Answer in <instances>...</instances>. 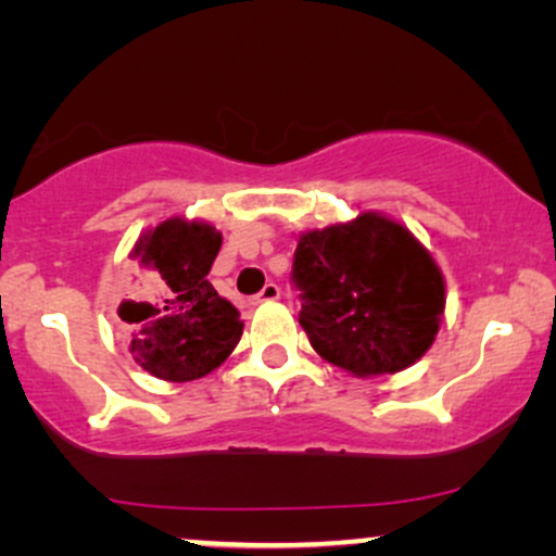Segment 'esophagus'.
I'll return each mask as SVG.
<instances>
[{"label":"esophagus","mask_w":556,"mask_h":556,"mask_svg":"<svg viewBox=\"0 0 556 556\" xmlns=\"http://www.w3.org/2000/svg\"><path fill=\"white\" fill-rule=\"evenodd\" d=\"M280 296V289L276 283H265V289L257 293V296L252 299V304H260V302H276V299Z\"/></svg>","instance_id":"esophagus-1"}]
</instances>
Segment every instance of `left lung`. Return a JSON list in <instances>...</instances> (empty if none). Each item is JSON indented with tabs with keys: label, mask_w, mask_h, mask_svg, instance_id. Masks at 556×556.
<instances>
[{
	"label": "left lung",
	"mask_w": 556,
	"mask_h": 556,
	"mask_svg": "<svg viewBox=\"0 0 556 556\" xmlns=\"http://www.w3.org/2000/svg\"><path fill=\"white\" fill-rule=\"evenodd\" d=\"M291 278L312 349L354 377L408 369L445 315L440 265L406 226L375 211L304 231Z\"/></svg>",
	"instance_id": "1"
}]
</instances>
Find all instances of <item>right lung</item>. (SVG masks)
Returning <instances> with one entry per match:
<instances>
[{"instance_id":"obj_1","label":"right lung","mask_w":556,"mask_h":556,"mask_svg":"<svg viewBox=\"0 0 556 556\" xmlns=\"http://www.w3.org/2000/svg\"><path fill=\"white\" fill-rule=\"evenodd\" d=\"M220 241L207 220L174 215L148 228L129 252L137 276L119 317L129 325V354L159 380L192 382L211 375L244 332L237 306L207 280Z\"/></svg>"}]
</instances>
